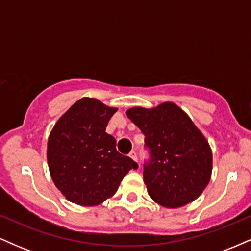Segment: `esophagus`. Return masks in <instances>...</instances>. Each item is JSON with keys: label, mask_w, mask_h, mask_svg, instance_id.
Returning a JSON list of instances; mask_svg holds the SVG:
<instances>
[{"label": "esophagus", "mask_w": 251, "mask_h": 251, "mask_svg": "<svg viewBox=\"0 0 251 251\" xmlns=\"http://www.w3.org/2000/svg\"><path fill=\"white\" fill-rule=\"evenodd\" d=\"M128 155H129V157H131V158H132V159H133V160H134V162H137V163H138V157H137V152H135V151H134V150H132V151H131V152H129V153H128Z\"/></svg>", "instance_id": "1"}]
</instances>
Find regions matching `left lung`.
Here are the masks:
<instances>
[{"label": "left lung", "mask_w": 251, "mask_h": 251, "mask_svg": "<svg viewBox=\"0 0 251 251\" xmlns=\"http://www.w3.org/2000/svg\"><path fill=\"white\" fill-rule=\"evenodd\" d=\"M126 114L145 135L150 158L143 175L150 197L165 208L195 201L209 184L212 155L188 114L172 102L129 108Z\"/></svg>", "instance_id": "obj_1"}]
</instances>
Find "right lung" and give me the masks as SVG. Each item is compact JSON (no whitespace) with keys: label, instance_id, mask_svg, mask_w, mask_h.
<instances>
[{"label":"right lung","instance_id":"1","mask_svg":"<svg viewBox=\"0 0 251 251\" xmlns=\"http://www.w3.org/2000/svg\"><path fill=\"white\" fill-rule=\"evenodd\" d=\"M117 108L93 98L77 100L57 120L50 135L47 160L51 179L73 203L93 206L112 197L120 181L138 164L117 151L106 133Z\"/></svg>","mask_w":251,"mask_h":251}]
</instances>
